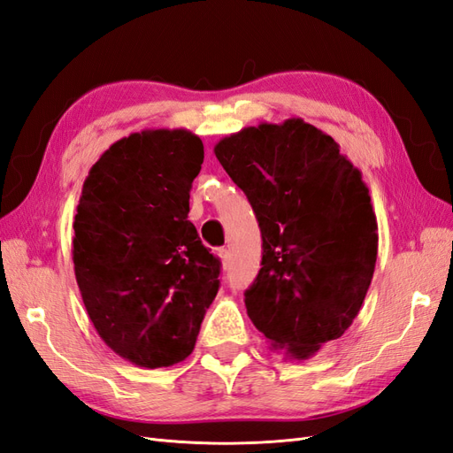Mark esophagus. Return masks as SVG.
<instances>
[{"instance_id": "obj_1", "label": "esophagus", "mask_w": 453, "mask_h": 453, "mask_svg": "<svg viewBox=\"0 0 453 453\" xmlns=\"http://www.w3.org/2000/svg\"><path fill=\"white\" fill-rule=\"evenodd\" d=\"M217 255H219V258H221V265H223V268L226 270V268H228V263H230L228 251L223 248V250H219V251H217Z\"/></svg>"}]
</instances>
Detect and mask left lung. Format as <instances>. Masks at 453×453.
<instances>
[{"instance_id":"1","label":"left lung","mask_w":453,"mask_h":453,"mask_svg":"<svg viewBox=\"0 0 453 453\" xmlns=\"http://www.w3.org/2000/svg\"><path fill=\"white\" fill-rule=\"evenodd\" d=\"M213 150L263 234L250 319L270 349L310 359L348 331L372 281L378 223L363 175L331 135L295 117L242 128Z\"/></svg>"}]
</instances>
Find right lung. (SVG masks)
Segmentation results:
<instances>
[{
    "label": "right lung",
    "mask_w": 453,
    "mask_h": 453,
    "mask_svg": "<svg viewBox=\"0 0 453 453\" xmlns=\"http://www.w3.org/2000/svg\"><path fill=\"white\" fill-rule=\"evenodd\" d=\"M203 145L185 128L134 132L96 160L73 221L75 280L119 357L172 366L195 349L221 263L188 221Z\"/></svg>",
    "instance_id": "1"
}]
</instances>
